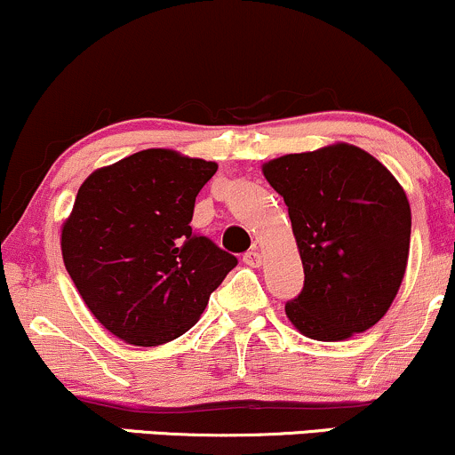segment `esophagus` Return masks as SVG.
Returning <instances> with one entry per match:
<instances>
[{
  "instance_id": "34e87169",
  "label": "esophagus",
  "mask_w": 455,
  "mask_h": 455,
  "mask_svg": "<svg viewBox=\"0 0 455 455\" xmlns=\"http://www.w3.org/2000/svg\"><path fill=\"white\" fill-rule=\"evenodd\" d=\"M243 263L250 265V267H259L260 263H263V257H260V252L257 248L250 250V252L243 254Z\"/></svg>"
}]
</instances>
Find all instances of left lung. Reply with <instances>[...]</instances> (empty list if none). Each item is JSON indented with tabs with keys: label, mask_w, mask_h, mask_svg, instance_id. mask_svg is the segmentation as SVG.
<instances>
[{
	"label": "left lung",
	"mask_w": 455,
	"mask_h": 455,
	"mask_svg": "<svg viewBox=\"0 0 455 455\" xmlns=\"http://www.w3.org/2000/svg\"><path fill=\"white\" fill-rule=\"evenodd\" d=\"M263 175L289 207L304 289L286 316L312 340L338 342L377 325L409 260L411 207L394 175L348 143L286 154Z\"/></svg>",
	"instance_id": "obj_1"
}]
</instances>
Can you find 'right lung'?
<instances>
[{
	"label": "right lung",
	"instance_id": "add662e5",
	"mask_svg": "<svg viewBox=\"0 0 455 455\" xmlns=\"http://www.w3.org/2000/svg\"><path fill=\"white\" fill-rule=\"evenodd\" d=\"M216 171V162L143 149L78 188L61 257L92 315L124 342L180 338L237 265L190 227L196 195Z\"/></svg>",
	"mask_w": 455,
	"mask_h": 455
}]
</instances>
